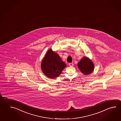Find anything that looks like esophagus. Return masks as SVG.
I'll use <instances>...</instances> for the list:
<instances>
[{"mask_svg":"<svg viewBox=\"0 0 121 121\" xmlns=\"http://www.w3.org/2000/svg\"><path fill=\"white\" fill-rule=\"evenodd\" d=\"M69 66H70V67H73V63H69Z\"/></svg>","mask_w":121,"mask_h":121,"instance_id":"obj_1","label":"esophagus"}]
</instances>
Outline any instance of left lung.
Returning a JSON list of instances; mask_svg holds the SVG:
<instances>
[{
	"label": "left lung",
	"mask_w": 121,
	"mask_h": 121,
	"mask_svg": "<svg viewBox=\"0 0 121 121\" xmlns=\"http://www.w3.org/2000/svg\"><path fill=\"white\" fill-rule=\"evenodd\" d=\"M77 65L80 71L85 75L90 74L94 69V65L92 60L87 57H83Z\"/></svg>",
	"instance_id": "obj_1"
}]
</instances>
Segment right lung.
Here are the masks:
<instances>
[{"mask_svg": "<svg viewBox=\"0 0 121 121\" xmlns=\"http://www.w3.org/2000/svg\"><path fill=\"white\" fill-rule=\"evenodd\" d=\"M41 67L42 71L46 76L51 79H55L59 76L67 65L57 53L50 48L42 60Z\"/></svg>", "mask_w": 121, "mask_h": 121, "instance_id": "1", "label": "right lung"}]
</instances>
